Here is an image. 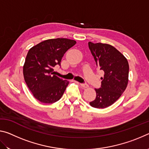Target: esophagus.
<instances>
[{
    "label": "esophagus",
    "mask_w": 149,
    "mask_h": 149,
    "mask_svg": "<svg viewBox=\"0 0 149 149\" xmlns=\"http://www.w3.org/2000/svg\"><path fill=\"white\" fill-rule=\"evenodd\" d=\"M80 85L83 88H87L88 87V85L86 84H80Z\"/></svg>",
    "instance_id": "obj_1"
}]
</instances>
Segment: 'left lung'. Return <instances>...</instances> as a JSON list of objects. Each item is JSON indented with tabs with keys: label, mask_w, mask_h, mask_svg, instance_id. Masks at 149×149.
<instances>
[{
	"label": "left lung",
	"mask_w": 149,
	"mask_h": 149,
	"mask_svg": "<svg viewBox=\"0 0 149 149\" xmlns=\"http://www.w3.org/2000/svg\"><path fill=\"white\" fill-rule=\"evenodd\" d=\"M97 66L104 72L101 87L95 89L97 95L89 102L92 107L105 108L116 101L128 84L129 64L127 60L112 45L101 42H88Z\"/></svg>",
	"instance_id": "left-lung-1"
}]
</instances>
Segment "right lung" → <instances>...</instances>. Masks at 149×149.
<instances>
[{"mask_svg":"<svg viewBox=\"0 0 149 149\" xmlns=\"http://www.w3.org/2000/svg\"><path fill=\"white\" fill-rule=\"evenodd\" d=\"M76 43L74 40L57 38L41 42L29 50L23 68L25 81L35 99L49 104L60 99L69 84L54 75L65 52Z\"/></svg>","mask_w":149,"mask_h":149,"instance_id":"add662e5","label":"right lung"}]
</instances>
